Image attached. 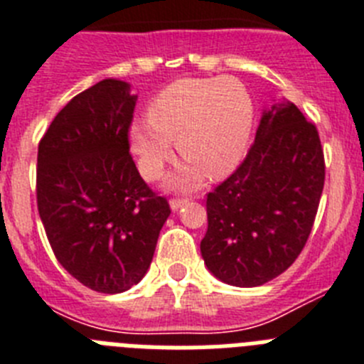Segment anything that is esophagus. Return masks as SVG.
<instances>
[{
	"instance_id": "34e87169",
	"label": "esophagus",
	"mask_w": 364,
	"mask_h": 364,
	"mask_svg": "<svg viewBox=\"0 0 364 364\" xmlns=\"http://www.w3.org/2000/svg\"><path fill=\"white\" fill-rule=\"evenodd\" d=\"M186 201H188L186 198H173V200H170V207H172V210H178V208H181Z\"/></svg>"
}]
</instances>
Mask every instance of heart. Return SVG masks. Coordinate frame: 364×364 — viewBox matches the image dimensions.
I'll return each instance as SVG.
<instances>
[{
    "label": "heart",
    "instance_id": "obj_1",
    "mask_svg": "<svg viewBox=\"0 0 364 364\" xmlns=\"http://www.w3.org/2000/svg\"><path fill=\"white\" fill-rule=\"evenodd\" d=\"M255 124V102L236 78H181L148 107V122L132 128V146L144 178L156 179L172 159V141L188 164L173 178L183 188L223 178L242 163Z\"/></svg>",
    "mask_w": 364,
    "mask_h": 364
}]
</instances>
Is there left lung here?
Listing matches in <instances>:
<instances>
[{"instance_id": "1", "label": "left lung", "mask_w": 364, "mask_h": 364, "mask_svg": "<svg viewBox=\"0 0 364 364\" xmlns=\"http://www.w3.org/2000/svg\"><path fill=\"white\" fill-rule=\"evenodd\" d=\"M324 176L314 122L291 102L265 112L243 163L207 194L200 247L208 271L238 287L282 274L308 242Z\"/></svg>"}]
</instances>
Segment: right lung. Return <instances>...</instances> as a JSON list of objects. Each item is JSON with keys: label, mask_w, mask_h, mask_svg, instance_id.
I'll return each instance as SVG.
<instances>
[{"label": "right lung", "mask_w": 364, "mask_h": 364, "mask_svg": "<svg viewBox=\"0 0 364 364\" xmlns=\"http://www.w3.org/2000/svg\"><path fill=\"white\" fill-rule=\"evenodd\" d=\"M135 95L106 80L73 97L38 144L36 201L56 260L97 293H122L146 274L170 216L166 198L129 154Z\"/></svg>", "instance_id": "1"}]
</instances>
